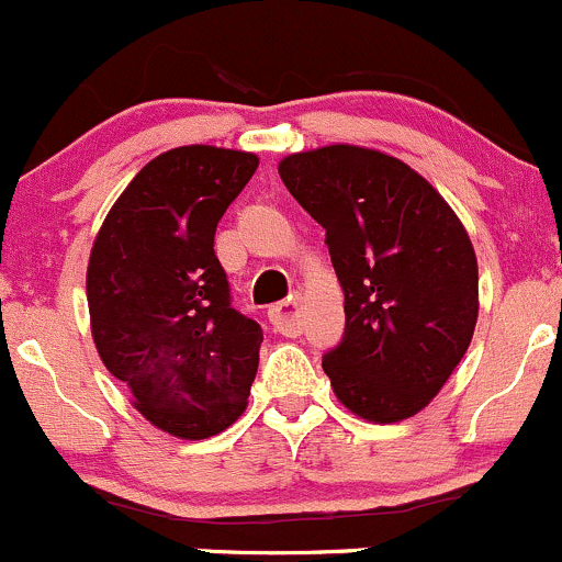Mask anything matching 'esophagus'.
Wrapping results in <instances>:
<instances>
[{"label":"esophagus","mask_w":562,"mask_h":562,"mask_svg":"<svg viewBox=\"0 0 562 562\" xmlns=\"http://www.w3.org/2000/svg\"><path fill=\"white\" fill-rule=\"evenodd\" d=\"M300 305H303V297H300V294H292L289 300H283V303L270 307L268 316H270V324H273L276 331H281V335H286V337H297L300 331H303Z\"/></svg>","instance_id":"obj_1"}]
</instances>
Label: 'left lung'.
Masks as SVG:
<instances>
[{
    "mask_svg": "<svg viewBox=\"0 0 562 562\" xmlns=\"http://www.w3.org/2000/svg\"><path fill=\"white\" fill-rule=\"evenodd\" d=\"M279 173L318 225L346 294V337L322 367L342 407L400 424L448 383L472 342L480 276L467 227L415 168L380 149L329 144Z\"/></svg>",
    "mask_w": 562,
    "mask_h": 562,
    "instance_id": "8db88e82",
    "label": "left lung"
}]
</instances>
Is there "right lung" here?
<instances>
[{
    "label": "right lung",
    "mask_w": 562,
    "mask_h": 562,
    "mask_svg": "<svg viewBox=\"0 0 562 562\" xmlns=\"http://www.w3.org/2000/svg\"><path fill=\"white\" fill-rule=\"evenodd\" d=\"M257 166L211 144L168 149L120 192L90 249L95 351L171 437H214L249 404L262 329L231 305L214 233Z\"/></svg>",
    "instance_id": "obj_1"
}]
</instances>
